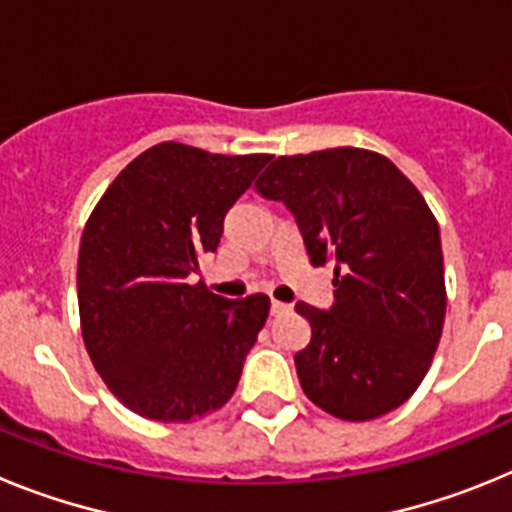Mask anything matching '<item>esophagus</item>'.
<instances>
[{
  "label": "esophagus",
  "instance_id": "34e87169",
  "mask_svg": "<svg viewBox=\"0 0 512 512\" xmlns=\"http://www.w3.org/2000/svg\"><path fill=\"white\" fill-rule=\"evenodd\" d=\"M282 312H289V305H287V302L271 300V315H282Z\"/></svg>",
  "mask_w": 512,
  "mask_h": 512
}]
</instances>
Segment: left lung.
<instances>
[{
  "instance_id": "obj_1",
  "label": "left lung",
  "mask_w": 512,
  "mask_h": 512,
  "mask_svg": "<svg viewBox=\"0 0 512 512\" xmlns=\"http://www.w3.org/2000/svg\"><path fill=\"white\" fill-rule=\"evenodd\" d=\"M300 225L312 266L336 261L330 310L297 302L310 343L295 354L318 408L361 423L410 400L446 318L441 233L390 158L366 148L279 156L256 182Z\"/></svg>"
}]
</instances>
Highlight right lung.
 I'll return each instance as SVG.
<instances>
[{"label": "right lung", "mask_w": 512, "mask_h": 512, "mask_svg": "<svg viewBox=\"0 0 512 512\" xmlns=\"http://www.w3.org/2000/svg\"><path fill=\"white\" fill-rule=\"evenodd\" d=\"M269 158L166 140L133 158L89 215L76 269L81 338L133 413L189 423L233 397L269 297L225 300L189 274Z\"/></svg>", "instance_id": "add662e5"}]
</instances>
